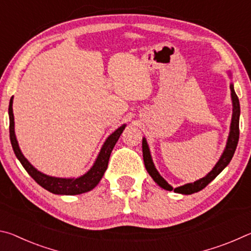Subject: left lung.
<instances>
[{
  "label": "left lung",
  "mask_w": 251,
  "mask_h": 251,
  "mask_svg": "<svg viewBox=\"0 0 251 251\" xmlns=\"http://www.w3.org/2000/svg\"><path fill=\"white\" fill-rule=\"evenodd\" d=\"M229 76L231 77L230 72H229ZM230 92H231L230 95H231V101H232V116H231L230 130H229L226 147H225L222 156H220L219 160L216 163L214 168H212L205 177L201 178V179H198L194 182H189V184L179 186L177 187V188H173V186L169 185L168 182L160 176V174L156 169L154 161H152L151 155L150 146H148L146 138L143 137V157H144V164H145L146 171L148 174H150L152 179H154L156 184L159 187H161V188L169 190V192L174 190L175 193L182 194V195H192L194 193L201 192V190L205 188L210 181L214 180L215 178L227 167V165L230 163V160L232 158L233 154H235V151L237 148L238 139H239V116H240L239 100H238V96L236 95L235 90H233L232 83H230Z\"/></svg>",
  "instance_id": "8db88e82"
}]
</instances>
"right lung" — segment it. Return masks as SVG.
<instances>
[{
  "label": "right lung",
  "mask_w": 251,
  "mask_h": 251,
  "mask_svg": "<svg viewBox=\"0 0 251 251\" xmlns=\"http://www.w3.org/2000/svg\"><path fill=\"white\" fill-rule=\"evenodd\" d=\"M13 96L10 100V105H8V117H10V139L12 147H13L14 154L18 157L20 163L25 168V171L28 173L37 184L43 187L44 189L49 190L50 193L55 195H69V196H73V195H79L84 194L92 190L93 188L99 185L101 178L104 176V173L106 172L108 166V160L110 152H112L114 146L117 143L118 138L122 135L123 130L125 129L126 124L122 125L121 127L110 134L106 141L104 142L103 146H101L100 151L97 155L96 159L93 164V166L88 169V171L84 174V175L79 176L77 178H62V177H54L49 176L46 174H43L33 166L29 161L25 158L22 151L20 150L18 139L15 136L14 130V115H13Z\"/></svg>",
  "instance_id": "add662e5"
}]
</instances>
